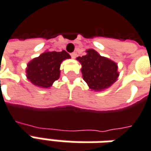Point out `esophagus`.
Segmentation results:
<instances>
[{
    "mask_svg": "<svg viewBox=\"0 0 151 151\" xmlns=\"http://www.w3.org/2000/svg\"><path fill=\"white\" fill-rule=\"evenodd\" d=\"M76 56H77V53H76V52H72V53H71V57H72L73 58H75Z\"/></svg>",
    "mask_w": 151,
    "mask_h": 151,
    "instance_id": "obj_1",
    "label": "esophagus"
}]
</instances>
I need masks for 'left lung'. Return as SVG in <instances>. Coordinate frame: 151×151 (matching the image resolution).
Returning <instances> with one entry per match:
<instances>
[{
  "label": "left lung",
  "instance_id": "8db88e82",
  "mask_svg": "<svg viewBox=\"0 0 151 151\" xmlns=\"http://www.w3.org/2000/svg\"><path fill=\"white\" fill-rule=\"evenodd\" d=\"M87 54L77 58L82 65L83 78L88 87L96 91L105 89L117 80V64L110 59L102 57L95 50L88 49Z\"/></svg>",
  "mask_w": 151,
  "mask_h": 151
}]
</instances>
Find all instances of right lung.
<instances>
[{
	"mask_svg": "<svg viewBox=\"0 0 151 151\" xmlns=\"http://www.w3.org/2000/svg\"><path fill=\"white\" fill-rule=\"evenodd\" d=\"M67 58H70V55L66 51L45 52L28 63L27 77L34 85L49 88L59 78L61 63Z\"/></svg>",
	"mask_w": 151,
	"mask_h": 151,
	"instance_id": "1",
	"label": "right lung"
}]
</instances>
